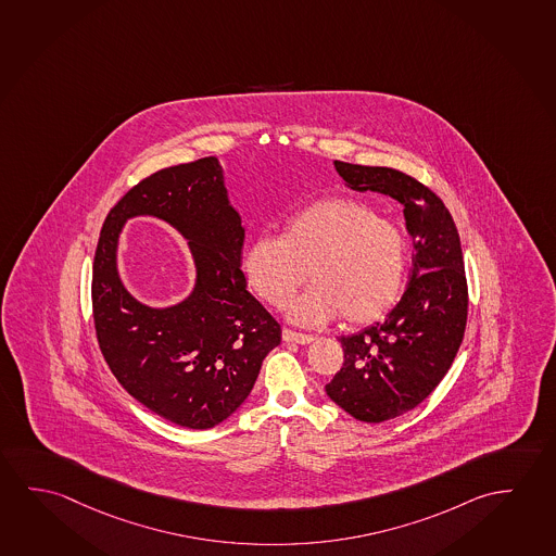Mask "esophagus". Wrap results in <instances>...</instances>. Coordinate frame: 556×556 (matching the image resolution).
I'll use <instances>...</instances> for the list:
<instances>
[{"label": "esophagus", "mask_w": 556, "mask_h": 556, "mask_svg": "<svg viewBox=\"0 0 556 556\" xmlns=\"http://www.w3.org/2000/svg\"><path fill=\"white\" fill-rule=\"evenodd\" d=\"M283 342H293V344H311L315 340V336L301 334V332H293L290 328H283L282 330Z\"/></svg>", "instance_id": "obj_1"}]
</instances>
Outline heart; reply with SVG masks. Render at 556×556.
Listing matches in <instances>:
<instances>
[{
  "instance_id": "1",
  "label": "heart",
  "mask_w": 556,
  "mask_h": 556,
  "mask_svg": "<svg viewBox=\"0 0 556 556\" xmlns=\"http://www.w3.org/2000/svg\"><path fill=\"white\" fill-rule=\"evenodd\" d=\"M241 266L249 288L278 308L311 270L315 286L291 303L295 323L323 325L344 315L348 325H369L400 298L407 243L369 204L330 199L291 216L283 236H256Z\"/></svg>"
}]
</instances>
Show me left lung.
Wrapping results in <instances>:
<instances>
[{
    "mask_svg": "<svg viewBox=\"0 0 556 556\" xmlns=\"http://www.w3.org/2000/svg\"><path fill=\"white\" fill-rule=\"evenodd\" d=\"M353 191H375L404 206L414 255L396 307L377 325L340 336L344 365L327 394L344 412L382 424L419 406L448 372L464 340L467 283L458 229L429 187L402 172L334 160Z\"/></svg>",
    "mask_w": 556,
    "mask_h": 556,
    "instance_id": "8db88e82",
    "label": "left lung"
}]
</instances>
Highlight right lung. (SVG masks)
<instances>
[{"instance_id":"right-lung-1","label":"right lung","mask_w":556,"mask_h":556,"mask_svg":"<svg viewBox=\"0 0 556 556\" xmlns=\"http://www.w3.org/2000/svg\"><path fill=\"white\" fill-rule=\"evenodd\" d=\"M139 215L166 220L188 241L194 290L176 306L150 308L118 276V236ZM243 239L245 228L214 156L142 179L110 211L100 231L92 266L100 350L137 402L187 429H211L228 419L282 340L280 325L248 291Z\"/></svg>"}]
</instances>
